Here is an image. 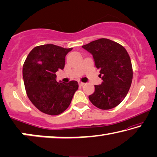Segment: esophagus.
Here are the masks:
<instances>
[{
    "mask_svg": "<svg viewBox=\"0 0 157 157\" xmlns=\"http://www.w3.org/2000/svg\"><path fill=\"white\" fill-rule=\"evenodd\" d=\"M84 84H85V83H83V82H78V85L80 86H83Z\"/></svg>",
    "mask_w": 157,
    "mask_h": 157,
    "instance_id": "1",
    "label": "esophagus"
}]
</instances>
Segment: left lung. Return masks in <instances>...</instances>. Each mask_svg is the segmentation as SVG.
<instances>
[{
  "label": "left lung",
  "mask_w": 157,
  "mask_h": 157,
  "mask_svg": "<svg viewBox=\"0 0 157 157\" xmlns=\"http://www.w3.org/2000/svg\"><path fill=\"white\" fill-rule=\"evenodd\" d=\"M82 47L92 54L103 80L101 84L95 86V91L88 98L102 110L115 108L125 98L132 81V67L128 52L122 45L105 38Z\"/></svg>",
  "instance_id": "8db88e82"
}]
</instances>
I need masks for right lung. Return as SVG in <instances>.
I'll list each match as a JSON object with an SVG mask.
<instances>
[{
	"mask_svg": "<svg viewBox=\"0 0 157 157\" xmlns=\"http://www.w3.org/2000/svg\"><path fill=\"white\" fill-rule=\"evenodd\" d=\"M72 48L52 44L32 49L22 68V76L28 96L41 112L51 115L63 113L71 103L78 82H57L56 72L63 69L65 56Z\"/></svg>",
	"mask_w": 157,
	"mask_h": 157,
	"instance_id": "right-lung-1",
	"label": "right lung"
}]
</instances>
